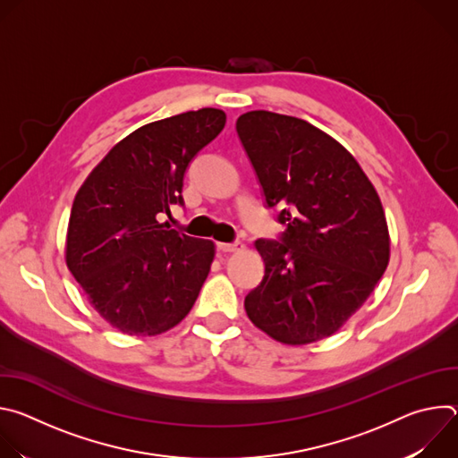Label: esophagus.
I'll use <instances>...</instances> for the list:
<instances>
[{"label": "esophagus", "instance_id": "1", "mask_svg": "<svg viewBox=\"0 0 458 458\" xmlns=\"http://www.w3.org/2000/svg\"><path fill=\"white\" fill-rule=\"evenodd\" d=\"M241 248H242L241 242H217V250L221 251H237Z\"/></svg>", "mask_w": 458, "mask_h": 458}]
</instances>
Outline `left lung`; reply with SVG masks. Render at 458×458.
<instances>
[{
  "label": "left lung",
  "mask_w": 458,
  "mask_h": 458,
  "mask_svg": "<svg viewBox=\"0 0 458 458\" xmlns=\"http://www.w3.org/2000/svg\"><path fill=\"white\" fill-rule=\"evenodd\" d=\"M237 136L279 239H257L265 277L244 299L257 328L284 344L330 337L364 304L389 260L378 195L334 138L304 119L268 110L242 114Z\"/></svg>",
  "instance_id": "left-lung-1"
}]
</instances>
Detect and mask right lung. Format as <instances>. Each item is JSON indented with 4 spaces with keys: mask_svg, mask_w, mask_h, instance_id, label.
<instances>
[{
    "mask_svg": "<svg viewBox=\"0 0 458 458\" xmlns=\"http://www.w3.org/2000/svg\"><path fill=\"white\" fill-rule=\"evenodd\" d=\"M201 108L148 123L119 141L80 188L67 232V267L90 304L128 335H157L181 322L214 260V242L161 223L184 207L191 159L225 128Z\"/></svg>",
    "mask_w": 458,
    "mask_h": 458,
    "instance_id": "add662e5",
    "label": "right lung"
}]
</instances>
